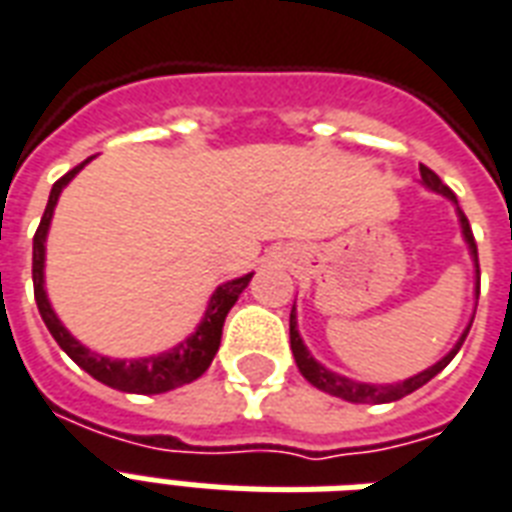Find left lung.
<instances>
[{
    "mask_svg": "<svg viewBox=\"0 0 512 512\" xmlns=\"http://www.w3.org/2000/svg\"><path fill=\"white\" fill-rule=\"evenodd\" d=\"M421 186L434 191V194H443L448 202L456 205V215H459V224H461V237L467 242V251H470V259L475 264V299L480 294V267H478V245H475V237H472V229H470V221H467V215L461 213L459 202H456V194H453L451 188L445 186L443 180L434 175L432 169L424 167L421 164ZM470 326H472V318L467 329L461 332V337L456 340L451 351L445 353L443 359L432 364V367H426L424 372H418L413 378H405V380H397V383H361V380H351L340 375V372H332L329 367H324L321 361L313 359V353L307 351L305 340H302V334L297 329V307H291V321H288V334H291V351H294V359H297V367L302 372V378L307 383H313L315 388H321L326 394H332V397H340L345 402H353V405H386V402H397V399L407 397V394H413L416 388H421L424 383L437 375V372H443L451 359L459 353L461 343H464V337L470 334Z\"/></svg>",
    "mask_w": 512,
    "mask_h": 512,
    "instance_id": "obj_1",
    "label": "left lung"
}]
</instances>
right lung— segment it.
Wrapping results in <instances>:
<instances>
[{"instance_id": "right-lung-1", "label": "right lung", "mask_w": 512, "mask_h": 512, "mask_svg": "<svg viewBox=\"0 0 512 512\" xmlns=\"http://www.w3.org/2000/svg\"><path fill=\"white\" fill-rule=\"evenodd\" d=\"M94 159V156H91ZM78 164L75 169H69L64 178L53 183L51 197L42 213V221L34 234V248H32V280H34V299L40 307V315L48 332L53 334V340L59 343V348L67 353L69 359L78 364L80 370H86L91 378L99 383H105L118 391H129V394H164L172 388L186 386L191 380L202 378L207 367L213 364V356L218 353L221 345V332H224V321L234 302L240 299L245 286L251 283L253 272L242 275V278L226 280L221 286L215 288L213 297L207 302V310L202 315V321L194 332L188 334L183 343L175 348L159 353V356H142V359H110L102 353H94L91 348L75 340L69 329L59 321V315L53 313L51 302H48V291H45V240H48V229H51L53 210L59 202L61 191L67 186L69 180L78 175L80 169L86 167L88 161Z\"/></svg>"}]
</instances>
